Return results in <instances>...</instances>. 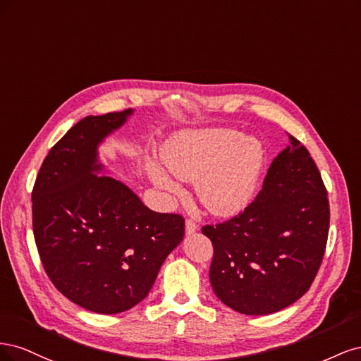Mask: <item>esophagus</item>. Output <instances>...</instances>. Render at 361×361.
Listing matches in <instances>:
<instances>
[{"instance_id": "esophagus-1", "label": "esophagus", "mask_w": 361, "mask_h": 361, "mask_svg": "<svg viewBox=\"0 0 361 361\" xmlns=\"http://www.w3.org/2000/svg\"><path fill=\"white\" fill-rule=\"evenodd\" d=\"M199 231V226L195 224L192 220H187L185 221V232H187V235H192Z\"/></svg>"}]
</instances>
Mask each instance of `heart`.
Here are the masks:
<instances>
[{
  "label": "heart",
  "mask_w": 361,
  "mask_h": 361,
  "mask_svg": "<svg viewBox=\"0 0 361 361\" xmlns=\"http://www.w3.org/2000/svg\"><path fill=\"white\" fill-rule=\"evenodd\" d=\"M166 165L147 161V171L159 188L176 192L179 179L197 177V195L207 211L228 216L253 200L265 149L255 137L233 129L180 130L164 147Z\"/></svg>",
  "instance_id": "1"
}]
</instances>
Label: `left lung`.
<instances>
[{"instance_id":"1","label":"left lung","mask_w":361,"mask_h":361,"mask_svg":"<svg viewBox=\"0 0 361 361\" xmlns=\"http://www.w3.org/2000/svg\"><path fill=\"white\" fill-rule=\"evenodd\" d=\"M330 204L309 150L289 135L245 209L202 233L211 239L215 295L244 314H269L309 290L325 253Z\"/></svg>"}]
</instances>
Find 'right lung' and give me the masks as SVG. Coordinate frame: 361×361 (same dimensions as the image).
Masks as SVG:
<instances>
[{
	"label": "right lung",
	"instance_id": "right-lung-1",
	"mask_svg": "<svg viewBox=\"0 0 361 361\" xmlns=\"http://www.w3.org/2000/svg\"><path fill=\"white\" fill-rule=\"evenodd\" d=\"M133 110L87 116L43 161L32 188V232L52 285L94 313L129 310L147 297L185 220L143 204L125 183L97 176V146Z\"/></svg>",
	"mask_w": 361,
	"mask_h": 361
}]
</instances>
